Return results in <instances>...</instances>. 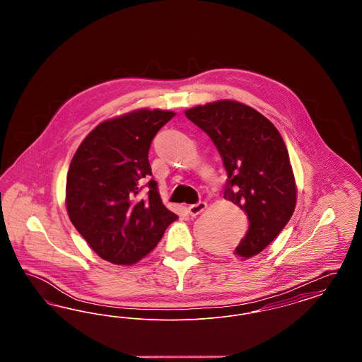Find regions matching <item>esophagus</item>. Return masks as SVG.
I'll return each instance as SVG.
<instances>
[{
  "label": "esophagus",
  "instance_id": "esophagus-1",
  "mask_svg": "<svg viewBox=\"0 0 362 362\" xmlns=\"http://www.w3.org/2000/svg\"><path fill=\"white\" fill-rule=\"evenodd\" d=\"M206 202H198V204H194V205H189V213L191 216H198V214H201L205 209H206Z\"/></svg>",
  "mask_w": 362,
  "mask_h": 362
}]
</instances>
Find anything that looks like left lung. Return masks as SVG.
Here are the masks:
<instances>
[{
    "instance_id": "obj_1",
    "label": "left lung",
    "mask_w": 362,
    "mask_h": 362,
    "mask_svg": "<svg viewBox=\"0 0 362 362\" xmlns=\"http://www.w3.org/2000/svg\"><path fill=\"white\" fill-rule=\"evenodd\" d=\"M185 114L211 138L223 158L225 199L247 214L248 230L233 255L252 258L281 233L296 207L297 186L286 145L272 122L236 100L197 105Z\"/></svg>"
}]
</instances>
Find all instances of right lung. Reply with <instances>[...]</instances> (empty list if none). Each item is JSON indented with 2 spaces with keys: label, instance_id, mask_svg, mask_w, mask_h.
Segmentation results:
<instances>
[{
  "label": "right lung",
  "instance_id": "right-lung-1",
  "mask_svg": "<svg viewBox=\"0 0 362 362\" xmlns=\"http://www.w3.org/2000/svg\"><path fill=\"white\" fill-rule=\"evenodd\" d=\"M175 117L139 108L99 123L70 161L65 204L70 221L89 247L114 264L145 258L177 216L164 206L157 183L141 198L152 175L148 160L156 133Z\"/></svg>",
  "mask_w": 362,
  "mask_h": 362
}]
</instances>
